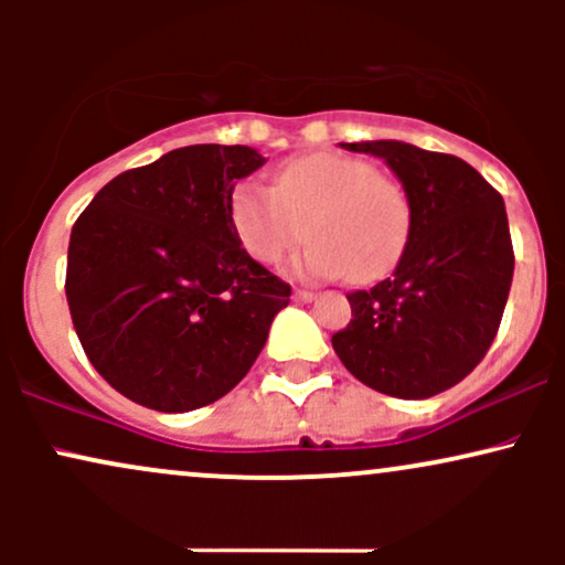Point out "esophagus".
Here are the masks:
<instances>
[{
  "instance_id": "34e87169",
  "label": "esophagus",
  "mask_w": 565,
  "mask_h": 565,
  "mask_svg": "<svg viewBox=\"0 0 565 565\" xmlns=\"http://www.w3.org/2000/svg\"><path fill=\"white\" fill-rule=\"evenodd\" d=\"M295 300H297V302H313V300H316V291H310V289H295Z\"/></svg>"
}]
</instances>
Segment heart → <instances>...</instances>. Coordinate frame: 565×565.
<instances>
[{
  "instance_id": "obj_1",
  "label": "heart",
  "mask_w": 565,
  "mask_h": 565,
  "mask_svg": "<svg viewBox=\"0 0 565 565\" xmlns=\"http://www.w3.org/2000/svg\"><path fill=\"white\" fill-rule=\"evenodd\" d=\"M231 225L252 260L276 265L308 236L295 274L366 284L398 265L412 236L406 188L364 159L308 153L276 172L274 191L238 183Z\"/></svg>"
}]
</instances>
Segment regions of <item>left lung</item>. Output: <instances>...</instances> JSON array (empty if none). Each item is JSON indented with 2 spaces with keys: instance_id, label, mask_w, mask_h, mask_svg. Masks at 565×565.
Returning <instances> with one entry per match:
<instances>
[{
  "instance_id": "obj_1",
  "label": "left lung",
  "mask_w": 565,
  "mask_h": 565,
  "mask_svg": "<svg viewBox=\"0 0 565 565\" xmlns=\"http://www.w3.org/2000/svg\"><path fill=\"white\" fill-rule=\"evenodd\" d=\"M385 159L412 201V236L393 276L350 291L334 353L364 385L430 398L481 364L508 302L512 255L499 193L468 161L401 140L340 142Z\"/></svg>"
}]
</instances>
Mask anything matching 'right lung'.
Here are the masks:
<instances>
[{
	"mask_svg": "<svg viewBox=\"0 0 565 565\" xmlns=\"http://www.w3.org/2000/svg\"><path fill=\"white\" fill-rule=\"evenodd\" d=\"M265 159L185 146L116 174L68 242L66 297L89 364L135 404L193 412L233 391L291 287L242 249L228 199Z\"/></svg>",
	"mask_w": 565,
	"mask_h": 565,
	"instance_id": "obj_1",
	"label": "right lung"
}]
</instances>
